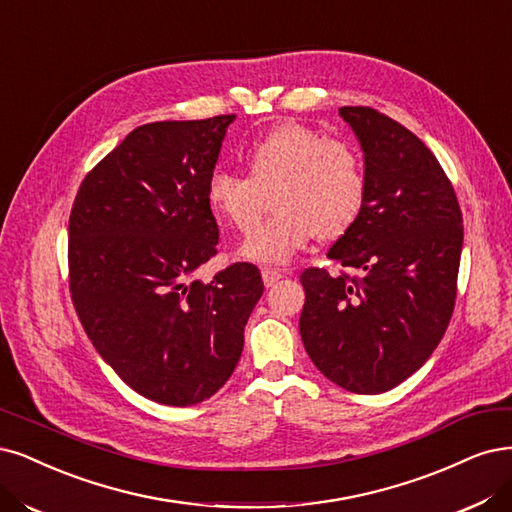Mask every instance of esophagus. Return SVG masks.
I'll return each mask as SVG.
<instances>
[{
    "label": "esophagus",
    "mask_w": 512,
    "mask_h": 512,
    "mask_svg": "<svg viewBox=\"0 0 512 512\" xmlns=\"http://www.w3.org/2000/svg\"><path fill=\"white\" fill-rule=\"evenodd\" d=\"M281 277H284V273H281L279 269H273V267H264L262 269V281H264V286H273L275 281H279Z\"/></svg>",
    "instance_id": "34e87169"
}]
</instances>
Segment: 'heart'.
I'll list each match as a JSON object with an SVG mask.
<instances>
[{"mask_svg":"<svg viewBox=\"0 0 512 512\" xmlns=\"http://www.w3.org/2000/svg\"><path fill=\"white\" fill-rule=\"evenodd\" d=\"M248 178L216 169L205 199L239 235H252L274 195L278 214L243 245L260 262H288L317 235L324 241L347 233L366 199L360 150L343 137L301 122H286L258 137L243 152Z\"/></svg>","mask_w":512,"mask_h":512,"instance_id":"1","label":"heart"}]
</instances>
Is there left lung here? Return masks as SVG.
<instances>
[{
	"label": "left lung",
	"mask_w": 512,
	"mask_h": 512,
	"mask_svg": "<svg viewBox=\"0 0 512 512\" xmlns=\"http://www.w3.org/2000/svg\"><path fill=\"white\" fill-rule=\"evenodd\" d=\"M339 114L364 150L366 199L328 258L360 275L305 269L298 328L324 377L381 394L424 366L451 322L462 209L436 156L407 127L364 105Z\"/></svg>",
	"instance_id": "1"
}]
</instances>
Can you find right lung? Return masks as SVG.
<instances>
[{
  "mask_svg": "<svg viewBox=\"0 0 512 512\" xmlns=\"http://www.w3.org/2000/svg\"><path fill=\"white\" fill-rule=\"evenodd\" d=\"M233 120L137 127L84 175L69 214V292L88 339L137 394L169 407L199 404L233 375L264 290L252 262L195 277L218 252L205 186Z\"/></svg>",
  "mask_w": 512,
  "mask_h": 512,
  "instance_id": "obj_1",
  "label": "right lung"
}]
</instances>
